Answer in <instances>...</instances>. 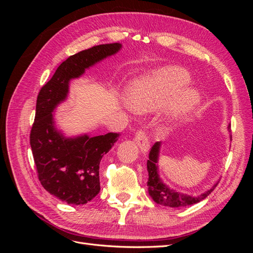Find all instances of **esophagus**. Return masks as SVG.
Segmentation results:
<instances>
[{"label": "esophagus", "mask_w": 253, "mask_h": 253, "mask_svg": "<svg viewBox=\"0 0 253 253\" xmlns=\"http://www.w3.org/2000/svg\"><path fill=\"white\" fill-rule=\"evenodd\" d=\"M135 140H136L137 144H138V147L141 150V152L145 153L149 151L150 141H149L147 133H145L144 129H142V128L137 129L136 135H135Z\"/></svg>", "instance_id": "1"}]
</instances>
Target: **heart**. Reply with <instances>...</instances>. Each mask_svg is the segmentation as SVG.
Returning <instances> with one entry per match:
<instances>
[{"label": "heart", "mask_w": 253, "mask_h": 253, "mask_svg": "<svg viewBox=\"0 0 253 253\" xmlns=\"http://www.w3.org/2000/svg\"><path fill=\"white\" fill-rule=\"evenodd\" d=\"M190 81L186 70L179 66H166L151 75L137 79L126 89V102L137 112L152 111L165 104L171 97L169 115L181 119L200 102V93L193 87H185Z\"/></svg>", "instance_id": "obj_1"}]
</instances>
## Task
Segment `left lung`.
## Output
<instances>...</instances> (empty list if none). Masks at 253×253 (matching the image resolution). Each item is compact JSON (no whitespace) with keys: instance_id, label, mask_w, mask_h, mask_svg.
I'll return each mask as SVG.
<instances>
[{"instance_id":"left-lung-1","label":"left lung","mask_w":253,"mask_h":253,"mask_svg":"<svg viewBox=\"0 0 253 253\" xmlns=\"http://www.w3.org/2000/svg\"><path fill=\"white\" fill-rule=\"evenodd\" d=\"M228 128L230 129V126H228ZM159 150H160V141H157L154 143V145H153L150 151L149 159L147 163L148 172H149L148 190H149V194L151 195L153 201L155 203L166 207H171V208H182V207L194 205L205 200V198L208 196L217 186L218 181L209 190H207L206 192L197 196L180 193L173 189H170L169 187L165 185L163 180L159 178V175H158L157 163H158Z\"/></svg>"}]
</instances>
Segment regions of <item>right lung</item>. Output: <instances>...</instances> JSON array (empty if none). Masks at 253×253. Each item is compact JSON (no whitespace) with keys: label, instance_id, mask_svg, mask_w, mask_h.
<instances>
[{"label":"right lung","instance_id":"add662e5","mask_svg":"<svg viewBox=\"0 0 253 253\" xmlns=\"http://www.w3.org/2000/svg\"><path fill=\"white\" fill-rule=\"evenodd\" d=\"M120 48L119 43L101 44L67 58L37 98L30 147L38 177L47 192L70 205H84L99 193V165L119 133L66 138L56 128L52 112L65 100L71 79L80 77L86 68Z\"/></svg>","mask_w":253,"mask_h":253}]
</instances>
